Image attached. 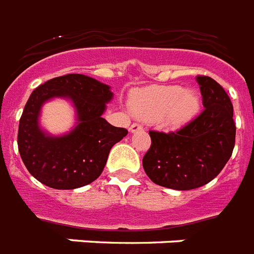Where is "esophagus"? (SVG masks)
Here are the masks:
<instances>
[{
	"label": "esophagus",
	"mask_w": 254,
	"mask_h": 254,
	"mask_svg": "<svg viewBox=\"0 0 254 254\" xmlns=\"http://www.w3.org/2000/svg\"><path fill=\"white\" fill-rule=\"evenodd\" d=\"M143 127L141 125V124L138 123H133L130 125V127H129V130L131 131V133H135V131H139V130H142Z\"/></svg>",
	"instance_id": "esophagus-1"
}]
</instances>
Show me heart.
Listing matches in <instances>:
<instances>
[{"mask_svg":"<svg viewBox=\"0 0 254 254\" xmlns=\"http://www.w3.org/2000/svg\"><path fill=\"white\" fill-rule=\"evenodd\" d=\"M129 108L139 119L179 127L197 115L200 97L192 89H183L179 85H151L133 92Z\"/></svg>","mask_w":254,"mask_h":254,"instance_id":"b5f03b06","label":"heart"}]
</instances>
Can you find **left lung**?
<instances>
[{"mask_svg": "<svg viewBox=\"0 0 254 254\" xmlns=\"http://www.w3.org/2000/svg\"><path fill=\"white\" fill-rule=\"evenodd\" d=\"M203 112L177 131L150 130L142 166L155 185L192 190L211 182L232 155L236 138L228 93L209 76H196Z\"/></svg>", "mask_w": 254, "mask_h": 254, "instance_id": "left-lung-1", "label": "left lung"}]
</instances>
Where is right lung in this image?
Wrapping results in <instances>:
<instances>
[{"mask_svg":"<svg viewBox=\"0 0 254 254\" xmlns=\"http://www.w3.org/2000/svg\"><path fill=\"white\" fill-rule=\"evenodd\" d=\"M53 97L69 98L77 109L78 125L61 137L49 136L37 124L41 105ZM112 97L109 85L80 73L54 77L35 88L18 127V150L29 173L57 190L79 189L96 181L112 146L127 134L101 116Z\"/></svg>","mask_w":254,"mask_h":254,"instance_id":"1","label":"right lung"}]
</instances>
